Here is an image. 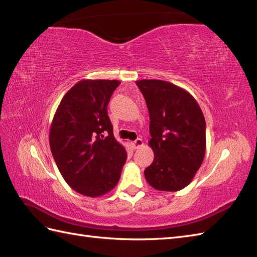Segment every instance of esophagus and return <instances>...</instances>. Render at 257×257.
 I'll list each match as a JSON object with an SVG mask.
<instances>
[{
  "mask_svg": "<svg viewBox=\"0 0 257 257\" xmlns=\"http://www.w3.org/2000/svg\"><path fill=\"white\" fill-rule=\"evenodd\" d=\"M133 145H134V147H135V148H139V147H142V146L144 145L143 139H142V138H137L135 142H133Z\"/></svg>",
  "mask_w": 257,
  "mask_h": 257,
  "instance_id": "1",
  "label": "esophagus"
}]
</instances>
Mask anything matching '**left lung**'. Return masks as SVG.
<instances>
[{"label":"left lung","mask_w":257,"mask_h":257,"mask_svg":"<svg viewBox=\"0 0 257 257\" xmlns=\"http://www.w3.org/2000/svg\"><path fill=\"white\" fill-rule=\"evenodd\" d=\"M150 115L152 164L147 182L159 191L177 192L195 177L206 151V122L196 99L178 85L158 79L136 81Z\"/></svg>","instance_id":"obj_1"}]
</instances>
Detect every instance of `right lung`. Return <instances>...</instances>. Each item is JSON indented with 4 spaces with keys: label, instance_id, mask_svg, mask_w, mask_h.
Here are the masks:
<instances>
[{
    "label": "right lung",
    "instance_id": "obj_1",
    "mask_svg": "<svg viewBox=\"0 0 257 257\" xmlns=\"http://www.w3.org/2000/svg\"><path fill=\"white\" fill-rule=\"evenodd\" d=\"M119 84L118 80H80L66 92L53 116L49 132L53 159L66 183L84 196L110 192L125 164L126 150L114 138L107 113Z\"/></svg>",
    "mask_w": 257,
    "mask_h": 257
}]
</instances>
